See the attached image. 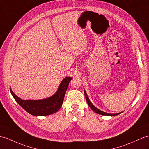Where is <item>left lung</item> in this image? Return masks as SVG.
<instances>
[{"instance_id":"8db88e82","label":"left lung","mask_w":149,"mask_h":149,"mask_svg":"<svg viewBox=\"0 0 149 149\" xmlns=\"http://www.w3.org/2000/svg\"><path fill=\"white\" fill-rule=\"evenodd\" d=\"M84 94H85V96H86V101L87 102V104H88L89 106L91 109L93 110L94 112H96V113L101 114V115H105V116H114V115H118V114H119L121 113H116V114H109V113H105V112H103V111H101V110H100L99 109H97V108L95 107V106L92 103H91V101L89 100V97H88V96H87V95L85 91H84Z\"/></svg>"}]
</instances>
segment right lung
Instances as JSON below:
<instances>
[{
	"label": "right lung",
	"mask_w": 149,
	"mask_h": 149,
	"mask_svg": "<svg viewBox=\"0 0 149 149\" xmlns=\"http://www.w3.org/2000/svg\"><path fill=\"white\" fill-rule=\"evenodd\" d=\"M72 78L67 77L61 82L58 90L52 97L41 100H22L10 89L14 100L26 111L34 116H46L57 112L62 105L65 94Z\"/></svg>",
	"instance_id": "obj_1"
}]
</instances>
